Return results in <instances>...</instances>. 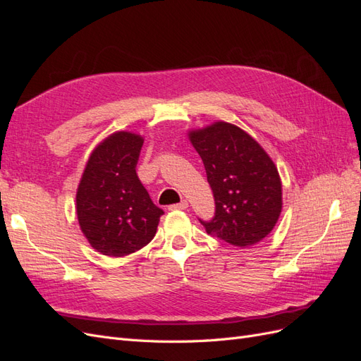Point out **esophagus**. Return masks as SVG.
Listing matches in <instances>:
<instances>
[{
    "label": "esophagus",
    "instance_id": "1",
    "mask_svg": "<svg viewBox=\"0 0 361 361\" xmlns=\"http://www.w3.org/2000/svg\"><path fill=\"white\" fill-rule=\"evenodd\" d=\"M187 207H188V202L187 200H182L180 203L169 206V209L170 211H182V209H187Z\"/></svg>",
    "mask_w": 361,
    "mask_h": 361
}]
</instances>
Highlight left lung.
Segmentation results:
<instances>
[{"label": "left lung", "mask_w": 361, "mask_h": 361, "mask_svg": "<svg viewBox=\"0 0 361 361\" xmlns=\"http://www.w3.org/2000/svg\"><path fill=\"white\" fill-rule=\"evenodd\" d=\"M188 135L215 200L212 220L199 221L207 233L232 245L257 244L281 212V180L274 162L253 137L232 123L215 122Z\"/></svg>", "instance_id": "left-lung-1"}]
</instances>
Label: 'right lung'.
Wrapping results in <instances>:
<instances>
[{
  "mask_svg": "<svg viewBox=\"0 0 361 361\" xmlns=\"http://www.w3.org/2000/svg\"><path fill=\"white\" fill-rule=\"evenodd\" d=\"M143 141L126 130L105 138L92 152L76 191L81 231L105 256L122 257L147 245L164 214L135 171Z\"/></svg>",
  "mask_w": 361,
  "mask_h": 361,
  "instance_id": "add662e5",
  "label": "right lung"
}]
</instances>
